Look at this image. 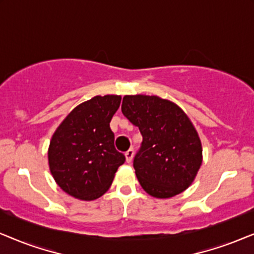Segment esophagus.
I'll return each instance as SVG.
<instances>
[{
  "instance_id": "34e87169",
  "label": "esophagus",
  "mask_w": 254,
  "mask_h": 254,
  "mask_svg": "<svg viewBox=\"0 0 254 254\" xmlns=\"http://www.w3.org/2000/svg\"><path fill=\"white\" fill-rule=\"evenodd\" d=\"M125 156H126V161L127 163H130L131 159H133V156H134V150L133 149H128V150L126 151V154H125Z\"/></svg>"
}]
</instances>
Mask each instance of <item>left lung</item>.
<instances>
[{
    "label": "left lung",
    "mask_w": 254,
    "mask_h": 254,
    "mask_svg": "<svg viewBox=\"0 0 254 254\" xmlns=\"http://www.w3.org/2000/svg\"><path fill=\"white\" fill-rule=\"evenodd\" d=\"M121 111L143 141L134 157L138 183L151 196L166 199L189 189L202 164V147L190 118L157 96H125Z\"/></svg>",
    "instance_id": "1"
}]
</instances>
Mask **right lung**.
Here are the masks:
<instances>
[{
	"label": "right lung",
	"mask_w": 254,
	"mask_h": 254,
	"mask_svg": "<svg viewBox=\"0 0 254 254\" xmlns=\"http://www.w3.org/2000/svg\"><path fill=\"white\" fill-rule=\"evenodd\" d=\"M121 96H96L79 104L52 136L48 164L59 186L79 200H95L110 189L125 156L110 128Z\"/></svg>",
	"instance_id": "1"
}]
</instances>
